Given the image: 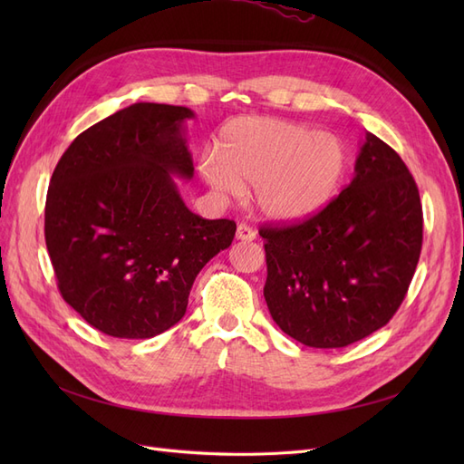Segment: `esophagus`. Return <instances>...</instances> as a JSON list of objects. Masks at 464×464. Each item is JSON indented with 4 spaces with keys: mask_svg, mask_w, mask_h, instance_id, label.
I'll return each instance as SVG.
<instances>
[{
    "mask_svg": "<svg viewBox=\"0 0 464 464\" xmlns=\"http://www.w3.org/2000/svg\"><path fill=\"white\" fill-rule=\"evenodd\" d=\"M236 237H237V240H242V242H251V240H256V237H257V232L254 228H249L247 224H237Z\"/></svg>",
    "mask_w": 464,
    "mask_h": 464,
    "instance_id": "1",
    "label": "esophagus"
}]
</instances>
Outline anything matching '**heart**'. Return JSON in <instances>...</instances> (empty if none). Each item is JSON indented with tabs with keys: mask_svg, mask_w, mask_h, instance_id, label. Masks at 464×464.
I'll use <instances>...</instances> for the list:
<instances>
[{
	"mask_svg": "<svg viewBox=\"0 0 464 464\" xmlns=\"http://www.w3.org/2000/svg\"><path fill=\"white\" fill-rule=\"evenodd\" d=\"M346 168V147L336 135L259 116L228 121L217 154L199 162L205 184L220 198H240L254 184L259 210L275 222L317 215L339 193Z\"/></svg>",
	"mask_w": 464,
	"mask_h": 464,
	"instance_id": "b5f03b06",
	"label": "heart"
}]
</instances>
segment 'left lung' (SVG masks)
Instances as JSON below:
<instances>
[{
	"instance_id": "obj_1",
	"label": "left lung",
	"mask_w": 464,
	"mask_h": 464,
	"mask_svg": "<svg viewBox=\"0 0 464 464\" xmlns=\"http://www.w3.org/2000/svg\"><path fill=\"white\" fill-rule=\"evenodd\" d=\"M266 307L292 339L343 348L387 325L422 249V205L399 154L366 131L354 178L292 227H263Z\"/></svg>"
}]
</instances>
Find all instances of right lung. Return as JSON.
<instances>
[{
	"label": "right lung",
	"instance_id": "add662e5",
	"mask_svg": "<svg viewBox=\"0 0 464 464\" xmlns=\"http://www.w3.org/2000/svg\"><path fill=\"white\" fill-rule=\"evenodd\" d=\"M186 106L137 102L82 131L52 174L44 234L63 300L116 339H150L186 315L195 276L236 222L191 213Z\"/></svg>",
	"mask_w": 464,
	"mask_h": 464
}]
</instances>
